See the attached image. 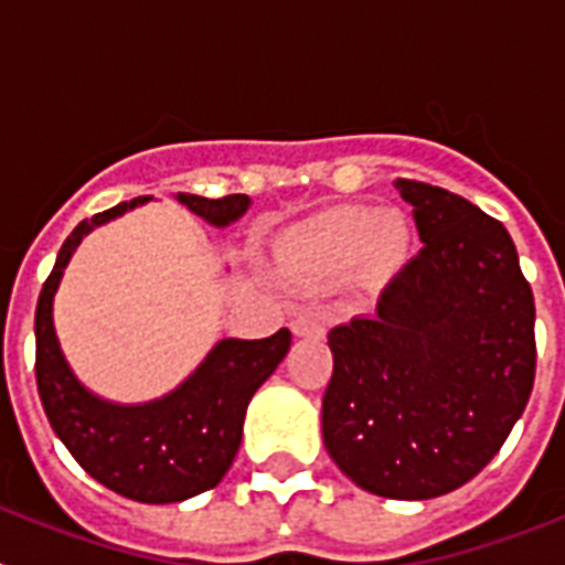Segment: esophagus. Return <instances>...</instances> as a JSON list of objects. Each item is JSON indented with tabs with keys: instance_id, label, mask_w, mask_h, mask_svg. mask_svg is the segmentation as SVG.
I'll return each mask as SVG.
<instances>
[{
	"instance_id": "esophagus-1",
	"label": "esophagus",
	"mask_w": 565,
	"mask_h": 565,
	"mask_svg": "<svg viewBox=\"0 0 565 565\" xmlns=\"http://www.w3.org/2000/svg\"><path fill=\"white\" fill-rule=\"evenodd\" d=\"M291 328H294V333H297V337H302V339H322L326 337V326H322V319H317V317H297L291 322Z\"/></svg>"
}]
</instances>
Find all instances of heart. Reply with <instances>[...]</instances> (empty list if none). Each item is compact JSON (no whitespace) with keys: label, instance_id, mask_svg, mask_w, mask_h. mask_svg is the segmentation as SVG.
<instances>
[{"label":"heart","instance_id":"heart-1","mask_svg":"<svg viewBox=\"0 0 565 565\" xmlns=\"http://www.w3.org/2000/svg\"><path fill=\"white\" fill-rule=\"evenodd\" d=\"M407 254L411 228L402 214H379L364 206L328 209L279 248L294 274L319 282H337L359 266L367 277H387L404 266Z\"/></svg>","mask_w":565,"mask_h":565}]
</instances>
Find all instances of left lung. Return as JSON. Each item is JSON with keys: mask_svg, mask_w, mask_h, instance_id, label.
I'll return each instance as SVG.
<instances>
[{"mask_svg": "<svg viewBox=\"0 0 565 565\" xmlns=\"http://www.w3.org/2000/svg\"><path fill=\"white\" fill-rule=\"evenodd\" d=\"M424 248L371 317L328 333L322 438L373 495L427 501L476 478L535 384V297L495 217L398 178Z\"/></svg>", "mask_w": 565, "mask_h": 565, "instance_id": "obj_1", "label": "left lung"}]
</instances>
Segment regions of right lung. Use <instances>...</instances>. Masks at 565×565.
<instances>
[{
	"label": "right lung",
	"instance_id": "add662e5",
	"mask_svg": "<svg viewBox=\"0 0 565 565\" xmlns=\"http://www.w3.org/2000/svg\"><path fill=\"white\" fill-rule=\"evenodd\" d=\"M178 203L226 228L252 206L248 194L201 198L174 194ZM152 198L82 221L64 239L36 306V384L50 427L89 476L129 501L178 503L217 487L232 467L243 438L246 407L291 348V331L268 339H221L167 396L141 404H118L84 387L64 359L53 326V297L70 257L93 228L143 206Z\"/></svg>",
	"mask_w": 565,
	"mask_h": 565
}]
</instances>
